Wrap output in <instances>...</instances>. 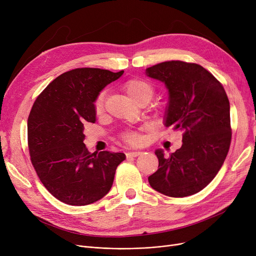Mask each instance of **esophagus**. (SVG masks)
Segmentation results:
<instances>
[{
    "label": "esophagus",
    "mask_w": 256,
    "mask_h": 256,
    "mask_svg": "<svg viewBox=\"0 0 256 256\" xmlns=\"http://www.w3.org/2000/svg\"><path fill=\"white\" fill-rule=\"evenodd\" d=\"M141 154H142V152H140V150H135V152H128V154H126V156H128V158H136V156H140Z\"/></svg>",
    "instance_id": "esophagus-1"
}]
</instances>
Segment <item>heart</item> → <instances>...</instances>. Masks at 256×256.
<instances>
[{
    "mask_svg": "<svg viewBox=\"0 0 256 256\" xmlns=\"http://www.w3.org/2000/svg\"><path fill=\"white\" fill-rule=\"evenodd\" d=\"M124 88L128 93V96L137 104L142 100L148 102L154 93V87L148 82L141 78H130L126 80ZM104 92H102L98 96L96 102H94V108H96V111L98 113L102 112L104 109ZM124 139L132 144H138L141 141V137L134 132H126L124 135Z\"/></svg>",
    "mask_w": 256,
    "mask_h": 256,
    "instance_id": "b5f03b06",
    "label": "heart"
}]
</instances>
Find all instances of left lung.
Returning <instances> with one entry per match:
<instances>
[{
  "instance_id": "8db88e82",
  "label": "left lung",
  "mask_w": 256,
  "mask_h": 256,
  "mask_svg": "<svg viewBox=\"0 0 256 256\" xmlns=\"http://www.w3.org/2000/svg\"><path fill=\"white\" fill-rule=\"evenodd\" d=\"M168 90L164 126L184 132L182 145L168 156L156 150L152 189L170 197L201 191L217 176L230 150V106L219 80L201 65L167 61L146 68Z\"/></svg>"
}]
</instances>
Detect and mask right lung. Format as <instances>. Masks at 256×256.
I'll return each instance as SVG.
<instances>
[{
    "instance_id": "1",
    "label": "right lung",
    "mask_w": 256,
    "mask_h": 256,
    "mask_svg": "<svg viewBox=\"0 0 256 256\" xmlns=\"http://www.w3.org/2000/svg\"><path fill=\"white\" fill-rule=\"evenodd\" d=\"M100 68L62 74L36 98L28 118L31 162L48 191L70 206H87L109 193L122 152H89L84 124H94L98 94L124 74Z\"/></svg>"
}]
</instances>
